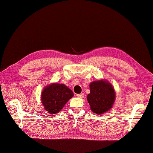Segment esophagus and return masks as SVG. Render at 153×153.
<instances>
[{
	"label": "esophagus",
	"instance_id": "obj_1",
	"mask_svg": "<svg viewBox=\"0 0 153 153\" xmlns=\"http://www.w3.org/2000/svg\"><path fill=\"white\" fill-rule=\"evenodd\" d=\"M76 96L78 97V98H83L84 97V93H81V94H77Z\"/></svg>",
	"mask_w": 153,
	"mask_h": 153
}]
</instances>
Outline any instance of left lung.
Instances as JSON below:
<instances>
[{
	"mask_svg": "<svg viewBox=\"0 0 153 153\" xmlns=\"http://www.w3.org/2000/svg\"><path fill=\"white\" fill-rule=\"evenodd\" d=\"M90 93L87 100L91 110L95 114H103L112 108L116 98L114 87L106 80L91 82Z\"/></svg>",
	"mask_w": 153,
	"mask_h": 153,
	"instance_id": "8db88e82",
	"label": "left lung"
}]
</instances>
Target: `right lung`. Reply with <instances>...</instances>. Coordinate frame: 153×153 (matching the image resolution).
I'll list each match as a JSON object with an SVG mask.
<instances>
[{"label": "right lung", "mask_w": 153, "mask_h": 153, "mask_svg": "<svg viewBox=\"0 0 153 153\" xmlns=\"http://www.w3.org/2000/svg\"><path fill=\"white\" fill-rule=\"evenodd\" d=\"M74 94L66 85L52 83L45 86L41 95V101L47 112L56 114L61 111Z\"/></svg>", "instance_id": "obj_1"}]
</instances>
